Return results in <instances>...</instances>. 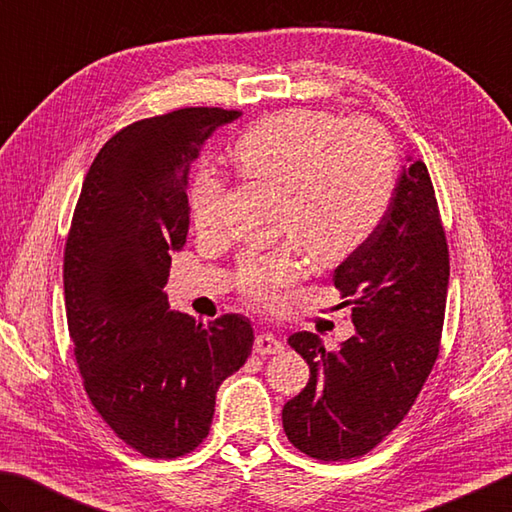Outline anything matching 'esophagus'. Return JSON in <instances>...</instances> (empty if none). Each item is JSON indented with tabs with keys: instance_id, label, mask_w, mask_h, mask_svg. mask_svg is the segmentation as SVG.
Listing matches in <instances>:
<instances>
[{
	"instance_id": "34e87169",
	"label": "esophagus",
	"mask_w": 512,
	"mask_h": 512,
	"mask_svg": "<svg viewBox=\"0 0 512 512\" xmlns=\"http://www.w3.org/2000/svg\"><path fill=\"white\" fill-rule=\"evenodd\" d=\"M283 350H285V345H283L281 339H278V336L269 334V332L256 336V341H254V352L256 354H260V356H265V354H281Z\"/></svg>"
}]
</instances>
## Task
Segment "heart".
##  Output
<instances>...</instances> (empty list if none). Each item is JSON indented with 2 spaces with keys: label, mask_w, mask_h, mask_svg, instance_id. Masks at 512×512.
Returning <instances> with one entry per match:
<instances>
[{
  "label": "heart",
  "mask_w": 512,
  "mask_h": 512,
  "mask_svg": "<svg viewBox=\"0 0 512 512\" xmlns=\"http://www.w3.org/2000/svg\"><path fill=\"white\" fill-rule=\"evenodd\" d=\"M234 158L245 176L281 187L278 229L294 234L281 247L240 258L238 289L265 310L281 307L310 269L303 244L318 263L356 252L379 227L397 182V153L379 124L343 122L318 109L265 115L240 133ZM223 202L225 178L200 167L187 194L194 227H218Z\"/></svg>",
  "instance_id": "b5f03b06"
}]
</instances>
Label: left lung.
Returning <instances> with one entry per match:
<instances>
[{"label": "left lung", "mask_w": 512, "mask_h": 512, "mask_svg": "<svg viewBox=\"0 0 512 512\" xmlns=\"http://www.w3.org/2000/svg\"><path fill=\"white\" fill-rule=\"evenodd\" d=\"M408 160L379 227L334 269L356 334L334 352L312 332L287 339L310 365V381L285 403L283 428L314 459L343 461L379 446L437 361L448 243L428 167Z\"/></svg>", "instance_id": "8db88e82"}]
</instances>
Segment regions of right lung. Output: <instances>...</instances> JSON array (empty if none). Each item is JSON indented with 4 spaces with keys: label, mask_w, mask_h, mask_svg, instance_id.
<instances>
[{
    "label": "right lung",
    "mask_w": 512,
    "mask_h": 512,
    "mask_svg": "<svg viewBox=\"0 0 512 512\" xmlns=\"http://www.w3.org/2000/svg\"><path fill=\"white\" fill-rule=\"evenodd\" d=\"M240 111L178 109L115 133L86 173L64 249L73 354L93 408L127 446L176 459L209 435L216 392L252 354L249 318L169 310L189 231V169Z\"/></svg>",
    "instance_id": "1"
}]
</instances>
